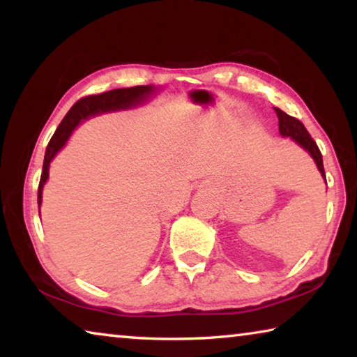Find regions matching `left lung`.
Returning <instances> with one entry per match:
<instances>
[{"label": "left lung", "mask_w": 357, "mask_h": 357, "mask_svg": "<svg viewBox=\"0 0 357 357\" xmlns=\"http://www.w3.org/2000/svg\"><path fill=\"white\" fill-rule=\"evenodd\" d=\"M274 112L277 114V118H279V130H280V134L283 137H291L296 143L301 144V146L304 148L305 151H309L310 155L317 162L318 170L321 172V174L326 178L321 153H319V148L317 146L315 140H313L312 135L304 128V124H302L299 119H296L294 116H289V114H287L285 112H282L280 108H274Z\"/></svg>", "instance_id": "1"}]
</instances>
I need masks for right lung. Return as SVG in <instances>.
<instances>
[{
    "label": "right lung",
    "instance_id": "add662e5",
    "mask_svg": "<svg viewBox=\"0 0 357 357\" xmlns=\"http://www.w3.org/2000/svg\"><path fill=\"white\" fill-rule=\"evenodd\" d=\"M153 91V86L148 84V86H132V88H119V89H112V91H105L100 94H93L86 96V98H82L77 100L74 105H72L70 110L66 114L61 124L58 126L55 134H53L50 143H48L47 151H45V159H44V167H42V174L39 181V189H38V204L40 206L42 202V189H44V184L48 178V167H50V162L59 149L64 146L66 140H68L70 132L74 130L78 123L82 119H86L88 116H93V114H99L104 112H112V110H119V108H129L137 105L138 102H142L146 96Z\"/></svg>",
    "mask_w": 357,
    "mask_h": 357
}]
</instances>
